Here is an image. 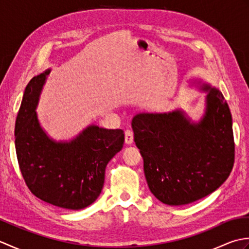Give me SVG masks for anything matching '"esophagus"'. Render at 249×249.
Returning a JSON list of instances; mask_svg holds the SVG:
<instances>
[{"mask_svg": "<svg viewBox=\"0 0 249 249\" xmlns=\"http://www.w3.org/2000/svg\"><path fill=\"white\" fill-rule=\"evenodd\" d=\"M134 142V134L133 131L126 130L125 131V143L127 145H130Z\"/></svg>", "mask_w": 249, "mask_h": 249, "instance_id": "1", "label": "esophagus"}]
</instances>
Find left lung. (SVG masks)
I'll return each instance as SVG.
<instances>
[{"label": "left lung", "instance_id": "8db88e82", "mask_svg": "<svg viewBox=\"0 0 249 249\" xmlns=\"http://www.w3.org/2000/svg\"><path fill=\"white\" fill-rule=\"evenodd\" d=\"M187 83L205 93L199 120L178 108L140 112L131 122L147 186L168 205L188 204L212 194L234 162L232 116L223 94L200 77H190Z\"/></svg>", "mask_w": 249, "mask_h": 249}]
</instances>
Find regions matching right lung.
I'll list each match as a JSON object with an SVG mask.
<instances>
[{"label":"right lung","instance_id":"right-lung-1","mask_svg":"<svg viewBox=\"0 0 249 249\" xmlns=\"http://www.w3.org/2000/svg\"><path fill=\"white\" fill-rule=\"evenodd\" d=\"M46 70L26 86L15 125V146L24 181L37 198L67 210H82L96 200L105 170L123 149L122 129L89 124L68 140H55L36 112L47 78Z\"/></svg>","mask_w":249,"mask_h":249}]
</instances>
